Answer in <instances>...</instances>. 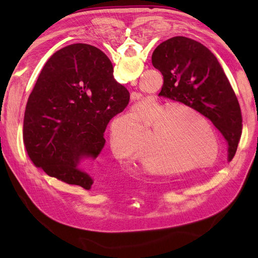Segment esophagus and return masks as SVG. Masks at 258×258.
I'll return each mask as SVG.
<instances>
[{
    "label": "esophagus",
    "mask_w": 258,
    "mask_h": 258,
    "mask_svg": "<svg viewBox=\"0 0 258 258\" xmlns=\"http://www.w3.org/2000/svg\"><path fill=\"white\" fill-rule=\"evenodd\" d=\"M132 100H136V97H135V96H132Z\"/></svg>",
    "instance_id": "obj_1"
}]
</instances>
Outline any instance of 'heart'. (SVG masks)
Returning a JSON list of instances; mask_svg holds the SVG:
<instances>
[{
	"label": "heart",
	"mask_w": 258,
	"mask_h": 258,
	"mask_svg": "<svg viewBox=\"0 0 258 258\" xmlns=\"http://www.w3.org/2000/svg\"><path fill=\"white\" fill-rule=\"evenodd\" d=\"M138 114V111H134ZM151 134L141 165L151 173H184L211 166L220 155V140L204 115L184 104L154 100L140 116L125 115L112 126L109 147L117 160H138Z\"/></svg>",
	"instance_id": "1"
}]
</instances>
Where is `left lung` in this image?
I'll list each match as a JSON object with an SVG mask.
<instances>
[{"label":"left lung","mask_w":258,"mask_h":258,"mask_svg":"<svg viewBox=\"0 0 258 258\" xmlns=\"http://www.w3.org/2000/svg\"><path fill=\"white\" fill-rule=\"evenodd\" d=\"M152 64L164 78L160 95L183 103L210 119L227 141L231 161L242 134V113L216 56L200 42L174 36L155 48Z\"/></svg>","instance_id":"left-lung-1"}]
</instances>
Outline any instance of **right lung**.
<instances>
[{
  "label": "right lung",
  "instance_id": "1",
  "mask_svg": "<svg viewBox=\"0 0 258 258\" xmlns=\"http://www.w3.org/2000/svg\"><path fill=\"white\" fill-rule=\"evenodd\" d=\"M128 101L101 50L82 43L61 48L42 69L26 104L23 140L31 161L52 177L90 189L94 179L80 164L100 157L107 124Z\"/></svg>",
  "mask_w": 258,
  "mask_h": 258
}]
</instances>
